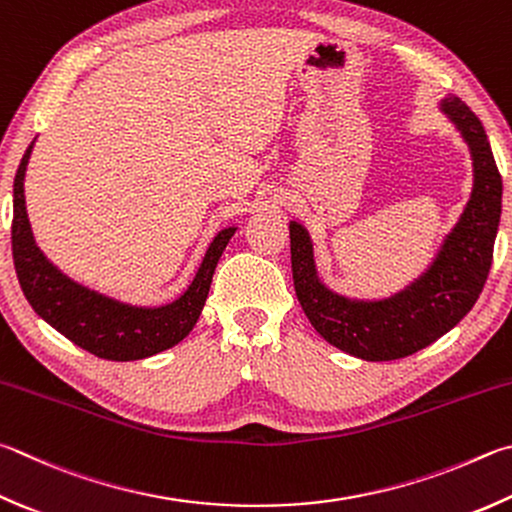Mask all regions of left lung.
<instances>
[{
  "instance_id": "left-lung-1",
  "label": "left lung",
  "mask_w": 512,
  "mask_h": 512,
  "mask_svg": "<svg viewBox=\"0 0 512 512\" xmlns=\"http://www.w3.org/2000/svg\"><path fill=\"white\" fill-rule=\"evenodd\" d=\"M439 111L468 145L472 190L432 262L401 291L378 300L336 293L318 273L309 230L300 221L288 224L302 311L329 345L360 360H398L432 345L466 318L488 280L501 217V176L481 120L466 102L448 96L439 100Z\"/></svg>"
}]
</instances>
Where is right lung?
I'll list each match as a JSON object with an SVG mask.
<instances>
[{
    "label": "right lung",
    "instance_id": "1",
    "mask_svg": "<svg viewBox=\"0 0 512 512\" xmlns=\"http://www.w3.org/2000/svg\"><path fill=\"white\" fill-rule=\"evenodd\" d=\"M35 141L22 156L13 183V262L26 300L44 322L73 345L105 360H141L170 349L194 329L206 304L212 275L237 226L219 230L188 288L161 306H136L71 280L40 246L26 212L24 176Z\"/></svg>",
    "mask_w": 512,
    "mask_h": 512
}]
</instances>
